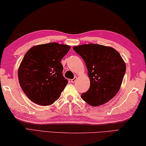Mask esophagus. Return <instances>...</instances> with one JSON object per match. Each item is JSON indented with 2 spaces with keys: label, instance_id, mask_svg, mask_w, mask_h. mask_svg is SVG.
Here are the masks:
<instances>
[{
  "label": "esophagus",
  "instance_id": "obj_1",
  "mask_svg": "<svg viewBox=\"0 0 146 146\" xmlns=\"http://www.w3.org/2000/svg\"><path fill=\"white\" fill-rule=\"evenodd\" d=\"M76 79H77V78H76V77H75V78H74L73 79H72V80H71V83H75V82H76Z\"/></svg>",
  "mask_w": 146,
  "mask_h": 146
}]
</instances>
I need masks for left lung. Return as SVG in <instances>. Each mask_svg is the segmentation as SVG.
Returning <instances> with one entry per match:
<instances>
[{
  "mask_svg": "<svg viewBox=\"0 0 146 146\" xmlns=\"http://www.w3.org/2000/svg\"><path fill=\"white\" fill-rule=\"evenodd\" d=\"M73 50L85 62L90 80L88 90L81 95L92 106L107 103L119 92L126 66L119 52L97 44L76 46Z\"/></svg>",
  "mask_w": 146,
  "mask_h": 146,
  "instance_id": "left-lung-1",
  "label": "left lung"
}]
</instances>
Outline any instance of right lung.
Here are the masks:
<instances>
[{"mask_svg": "<svg viewBox=\"0 0 146 146\" xmlns=\"http://www.w3.org/2000/svg\"><path fill=\"white\" fill-rule=\"evenodd\" d=\"M70 46L57 42L33 46L24 55L18 71L19 82L24 94L39 105L52 104L68 84L63 76L61 60Z\"/></svg>", "mask_w": 146, "mask_h": 146, "instance_id": "obj_1", "label": "right lung"}]
</instances>
